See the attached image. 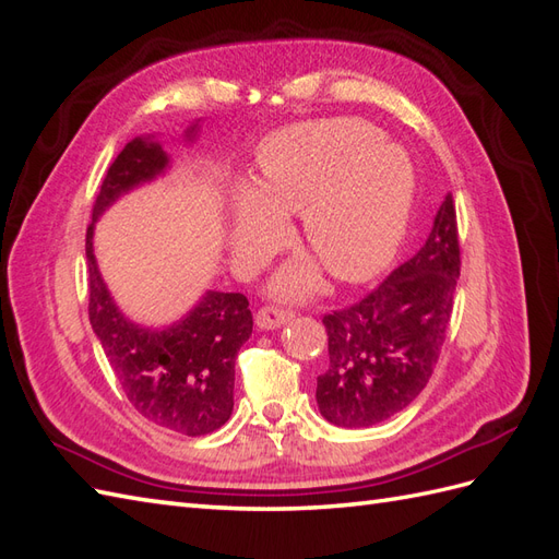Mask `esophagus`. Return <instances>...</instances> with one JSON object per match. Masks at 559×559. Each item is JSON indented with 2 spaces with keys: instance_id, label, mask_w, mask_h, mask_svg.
I'll use <instances>...</instances> for the list:
<instances>
[{
  "instance_id": "1",
  "label": "esophagus",
  "mask_w": 559,
  "mask_h": 559,
  "mask_svg": "<svg viewBox=\"0 0 559 559\" xmlns=\"http://www.w3.org/2000/svg\"><path fill=\"white\" fill-rule=\"evenodd\" d=\"M294 318L292 310H284L277 306H265L255 312V324L261 326V330H277V326L287 324Z\"/></svg>"
}]
</instances>
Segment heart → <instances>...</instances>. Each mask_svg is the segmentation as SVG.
Wrapping results in <instances>:
<instances>
[{
    "label": "heart",
    "instance_id": "heart-1",
    "mask_svg": "<svg viewBox=\"0 0 559 559\" xmlns=\"http://www.w3.org/2000/svg\"><path fill=\"white\" fill-rule=\"evenodd\" d=\"M360 118H320L284 128L258 148V177L235 189L233 253L255 265L277 247L284 217L301 211L298 237L342 282H367L396 255L411 221L415 170L405 148L379 142ZM320 265L296 258L272 289L304 296L318 287Z\"/></svg>",
    "mask_w": 559,
    "mask_h": 559
}]
</instances>
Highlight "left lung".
Listing matches in <instances>:
<instances>
[{
	"label": "left lung",
	"instance_id": "8db88e82",
	"mask_svg": "<svg viewBox=\"0 0 559 559\" xmlns=\"http://www.w3.org/2000/svg\"><path fill=\"white\" fill-rule=\"evenodd\" d=\"M460 277L455 203L448 194L411 261L350 308L324 316L330 367L318 377L320 415L374 427L411 405L437 367Z\"/></svg>",
	"mask_w": 559,
	"mask_h": 559
}]
</instances>
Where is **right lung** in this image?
Masks as SVG:
<instances>
[{
    "label": "right lung",
    "mask_w": 559,
    "mask_h": 559,
    "mask_svg": "<svg viewBox=\"0 0 559 559\" xmlns=\"http://www.w3.org/2000/svg\"><path fill=\"white\" fill-rule=\"evenodd\" d=\"M199 122L187 128L197 138ZM170 166L154 138H134L116 156L99 187L87 227L90 322L130 405L156 427L185 437L221 429L235 407V360L249 342L253 318L243 294L206 292L185 318L152 330L122 316L94 258V223L130 189Z\"/></svg>",
    "instance_id": "1"
}]
</instances>
